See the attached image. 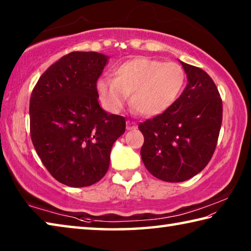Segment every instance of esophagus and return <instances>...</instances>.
<instances>
[{"mask_svg": "<svg viewBox=\"0 0 251 251\" xmlns=\"http://www.w3.org/2000/svg\"><path fill=\"white\" fill-rule=\"evenodd\" d=\"M126 124H127L126 128L128 129V130H131V129H136V128H137V125H136V123H135V122L127 121V122H126Z\"/></svg>", "mask_w": 251, "mask_h": 251, "instance_id": "esophagus-1", "label": "esophagus"}]
</instances>
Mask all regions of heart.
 <instances>
[{
    "mask_svg": "<svg viewBox=\"0 0 251 251\" xmlns=\"http://www.w3.org/2000/svg\"><path fill=\"white\" fill-rule=\"evenodd\" d=\"M182 67L173 62L138 57L123 63L114 71V79L97 82L101 104L110 113L124 107L130 95L131 107L142 115H157L168 108L185 84Z\"/></svg>",
    "mask_w": 251,
    "mask_h": 251,
    "instance_id": "obj_1",
    "label": "heart"
}]
</instances>
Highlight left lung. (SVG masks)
I'll return each instance as SVG.
<instances>
[{
	"label": "left lung",
	"instance_id": "1",
	"mask_svg": "<svg viewBox=\"0 0 251 251\" xmlns=\"http://www.w3.org/2000/svg\"><path fill=\"white\" fill-rule=\"evenodd\" d=\"M180 63L188 79L184 92L166 110L138 125L144 165L168 182L185 181L207 166L223 122V100L214 80L201 67Z\"/></svg>",
	"mask_w": 251,
	"mask_h": 251
}]
</instances>
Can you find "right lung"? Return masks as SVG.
<instances>
[{
    "mask_svg": "<svg viewBox=\"0 0 251 251\" xmlns=\"http://www.w3.org/2000/svg\"><path fill=\"white\" fill-rule=\"evenodd\" d=\"M108 57L72 52L50 66L29 100V131L49 173L70 187H86L107 172L114 142L125 133V117L100 108L97 80Z\"/></svg>",
    "mask_w": 251,
    "mask_h": 251,
    "instance_id": "obj_1",
    "label": "right lung"
}]
</instances>
